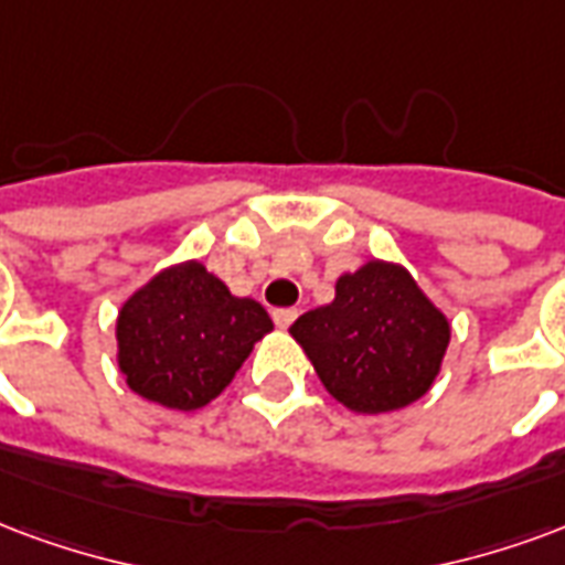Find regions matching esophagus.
Listing matches in <instances>:
<instances>
[{"instance_id":"1","label":"esophagus","mask_w":565,"mask_h":565,"mask_svg":"<svg viewBox=\"0 0 565 565\" xmlns=\"http://www.w3.org/2000/svg\"><path fill=\"white\" fill-rule=\"evenodd\" d=\"M296 317H299V311H296V308H275V311H271V320H275V326H278V329H287V326L294 323Z\"/></svg>"}]
</instances>
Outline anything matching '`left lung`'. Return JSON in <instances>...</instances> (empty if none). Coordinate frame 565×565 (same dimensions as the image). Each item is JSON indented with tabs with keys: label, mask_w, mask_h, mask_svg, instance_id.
<instances>
[{
	"label": "left lung",
	"mask_w": 565,
	"mask_h": 565,
	"mask_svg": "<svg viewBox=\"0 0 565 565\" xmlns=\"http://www.w3.org/2000/svg\"><path fill=\"white\" fill-rule=\"evenodd\" d=\"M326 392L353 413L401 411L440 374L449 320L398 263L347 271L335 299L290 326Z\"/></svg>",
	"instance_id": "left-lung-1"
}]
</instances>
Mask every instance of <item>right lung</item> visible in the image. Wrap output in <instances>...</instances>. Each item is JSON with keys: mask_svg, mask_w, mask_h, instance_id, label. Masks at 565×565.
I'll return each mask as SVG.
<instances>
[{"mask_svg": "<svg viewBox=\"0 0 565 565\" xmlns=\"http://www.w3.org/2000/svg\"><path fill=\"white\" fill-rule=\"evenodd\" d=\"M266 332L271 320L260 302L233 296L203 263L188 260L122 305L116 359L140 398L188 413L218 398Z\"/></svg>", "mask_w": 565, "mask_h": 565, "instance_id": "obj_1", "label": "right lung"}]
</instances>
